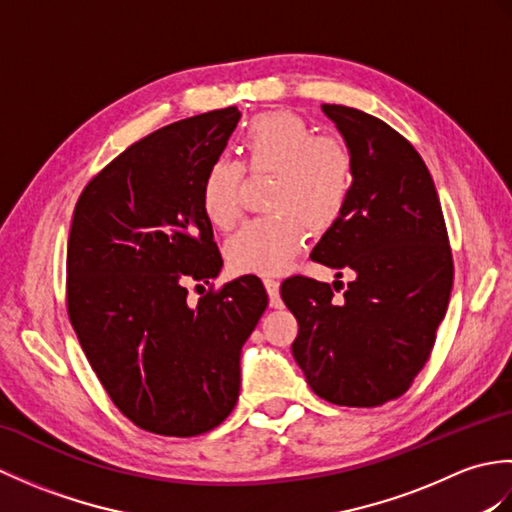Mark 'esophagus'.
Wrapping results in <instances>:
<instances>
[{
  "instance_id": "1",
  "label": "esophagus",
  "mask_w": 512,
  "mask_h": 512,
  "mask_svg": "<svg viewBox=\"0 0 512 512\" xmlns=\"http://www.w3.org/2000/svg\"><path fill=\"white\" fill-rule=\"evenodd\" d=\"M264 286L268 290L270 308H281V306H284V301H281V295H279V281L268 277V279H264Z\"/></svg>"
}]
</instances>
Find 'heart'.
Here are the masks:
<instances>
[{
  "label": "heart",
  "instance_id": "b5f03b06",
  "mask_svg": "<svg viewBox=\"0 0 512 512\" xmlns=\"http://www.w3.org/2000/svg\"><path fill=\"white\" fill-rule=\"evenodd\" d=\"M242 167L273 173L268 209L275 215L246 222L226 242V264L237 275H277L303 244L306 224L319 233L334 224L354 191L356 160L350 145L336 136H317L314 127L292 112L255 116L239 134ZM242 169L217 158L206 167L200 206L217 228L239 217Z\"/></svg>",
  "mask_w": 512,
  "mask_h": 512
}]
</instances>
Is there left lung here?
<instances>
[{
    "label": "left lung",
    "mask_w": 512,
    "mask_h": 512,
    "mask_svg": "<svg viewBox=\"0 0 512 512\" xmlns=\"http://www.w3.org/2000/svg\"><path fill=\"white\" fill-rule=\"evenodd\" d=\"M321 110L352 149L356 182L310 257L352 281L336 301L330 284L292 277L281 299L297 317L292 356L314 394L376 407L405 394L427 363L451 297V246L436 184L409 140L354 107Z\"/></svg>",
    "instance_id": "1"
}]
</instances>
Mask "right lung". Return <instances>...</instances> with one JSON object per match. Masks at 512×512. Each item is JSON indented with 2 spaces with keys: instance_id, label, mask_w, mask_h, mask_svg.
Returning a JSON list of instances; mask_svg holds the SVG:
<instances>
[{
  "instance_id": "1",
  "label": "right lung",
  "mask_w": 512,
  "mask_h": 512,
  "mask_svg": "<svg viewBox=\"0 0 512 512\" xmlns=\"http://www.w3.org/2000/svg\"><path fill=\"white\" fill-rule=\"evenodd\" d=\"M239 116L226 107L145 136L83 189L74 209L72 328L114 405L158 436L191 438L224 422L239 396L242 347L268 306L253 275L195 306L184 288L222 270L200 184Z\"/></svg>"
}]
</instances>
